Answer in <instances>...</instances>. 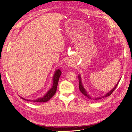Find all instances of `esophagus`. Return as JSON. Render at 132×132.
Segmentation results:
<instances>
[{
    "instance_id": "34e87169",
    "label": "esophagus",
    "mask_w": 132,
    "mask_h": 132,
    "mask_svg": "<svg viewBox=\"0 0 132 132\" xmlns=\"http://www.w3.org/2000/svg\"><path fill=\"white\" fill-rule=\"evenodd\" d=\"M67 65H68V66H71V63L70 62H68Z\"/></svg>"
}]
</instances>
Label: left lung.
I'll use <instances>...</instances> for the list:
<instances>
[{"label": "left lung", "instance_id": "obj_1", "mask_svg": "<svg viewBox=\"0 0 132 132\" xmlns=\"http://www.w3.org/2000/svg\"><path fill=\"white\" fill-rule=\"evenodd\" d=\"M78 79H79V90L80 91H81V93L82 94V95H84L85 96H86V97L88 98L90 100H100V99H101L102 98H104L105 97H107V96H109L113 93V91L116 89V88L118 83H119V80H120V79L117 82V83L116 84V85L114 86V87H113V88L111 90H110L109 92H108L107 93H106L105 95L102 96L101 97H93L92 96H91V95H90V94H89L88 93H87V91L86 90V89H85L84 86L83 85V84L82 82V80H81V75L80 74H78Z\"/></svg>", "mask_w": 132, "mask_h": 132}]
</instances>
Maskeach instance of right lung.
Here are the masks:
<instances>
[{"mask_svg":"<svg viewBox=\"0 0 132 132\" xmlns=\"http://www.w3.org/2000/svg\"><path fill=\"white\" fill-rule=\"evenodd\" d=\"M61 74H62V71L60 69H57L55 70L53 76V78H52V80H53L52 86L50 89H49L47 91L46 94L44 95L43 96L37 98L36 99H33V100L26 99L22 97H21V98H22L23 100H26L28 101L36 102H46L48 101H49L50 100L53 96L55 94V93H56L59 79Z\"/></svg>","mask_w":132,"mask_h":132,"instance_id":"add662e5","label":"right lung"}]
</instances>
